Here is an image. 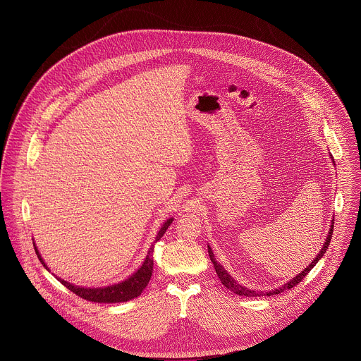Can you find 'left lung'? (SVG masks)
<instances>
[{"instance_id": "8db88e82", "label": "left lung", "mask_w": 361, "mask_h": 361, "mask_svg": "<svg viewBox=\"0 0 361 361\" xmlns=\"http://www.w3.org/2000/svg\"><path fill=\"white\" fill-rule=\"evenodd\" d=\"M332 233H334V222H332V225H331V229H329V233H328L326 240H325V243H324V247L321 249L319 255L311 261V264H310L309 267H307L303 272H300L296 278H293L292 281H289L288 283H285L282 288L275 289V290H271V292H267V293L256 292V290L247 289V288H245V286H242V285L236 283V281H235L233 278H231V275L225 271V268H224L221 264H218V261L214 258V253H212V250L209 249V246H208V255H209V258H211V261H212V264H214V267H215V272H216V275H218L219 281H221V282H222V285H224L226 289H229L231 292H233V293H236V295H239V296H247V298H256V296H264V295H265V296H272V295H279V293H281V292H283V290L292 289L293 286H296L298 283H300V282L303 281V278L309 274L310 271H311V268H312V267L319 261V258L322 257V256H324V253L326 252V249H328V246H329V243H331Z\"/></svg>"}]
</instances>
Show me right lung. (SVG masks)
I'll return each instance as SVG.
<instances>
[{
	"instance_id": "1",
	"label": "right lung",
	"mask_w": 361,
	"mask_h": 361,
	"mask_svg": "<svg viewBox=\"0 0 361 361\" xmlns=\"http://www.w3.org/2000/svg\"><path fill=\"white\" fill-rule=\"evenodd\" d=\"M172 224V218H169L164 225L162 228L159 229L157 238H155V242L159 240L164 233L166 232L168 226ZM35 246V243H33ZM36 250V255L39 259L42 261V264L47 268L46 262L43 261L42 256L39 255L37 249L35 247ZM153 247L150 249L147 257L145 259L143 265L130 276L128 278L126 281L121 282V283H116V285H112V286H106V288H80V286H75L63 279H58L63 286H66L71 292H73L76 296L85 299V300H89V302H96V303H121V302H128V300H132L137 296L142 295V292L145 290V288L149 285L150 282V278H152V274H153V265H154V261H153Z\"/></svg>"
}]
</instances>
